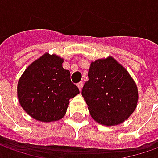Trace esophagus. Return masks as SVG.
Instances as JSON below:
<instances>
[{"label": "esophagus", "mask_w": 158, "mask_h": 158, "mask_svg": "<svg viewBox=\"0 0 158 158\" xmlns=\"http://www.w3.org/2000/svg\"><path fill=\"white\" fill-rule=\"evenodd\" d=\"M82 86H83V82H80L79 83H77V87L79 88V89H80V90H82Z\"/></svg>", "instance_id": "1"}]
</instances>
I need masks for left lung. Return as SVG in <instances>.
<instances>
[{
    "instance_id": "obj_1",
    "label": "left lung",
    "mask_w": 158,
    "mask_h": 158,
    "mask_svg": "<svg viewBox=\"0 0 158 158\" xmlns=\"http://www.w3.org/2000/svg\"><path fill=\"white\" fill-rule=\"evenodd\" d=\"M82 95L98 123L116 126L135 110L138 89L127 70L112 57L91 62Z\"/></svg>"
}]
</instances>
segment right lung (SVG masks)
Wrapping results in <instances>:
<instances>
[{
  "label": "right lung",
  "instance_id": "right-lung-1",
  "mask_svg": "<svg viewBox=\"0 0 158 158\" xmlns=\"http://www.w3.org/2000/svg\"><path fill=\"white\" fill-rule=\"evenodd\" d=\"M62 63L63 59L45 53L28 67L18 81L19 103L37 120L51 122L63 118L69 99L80 92Z\"/></svg>",
  "mask_w": 158,
  "mask_h": 158
}]
</instances>
